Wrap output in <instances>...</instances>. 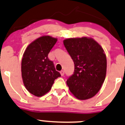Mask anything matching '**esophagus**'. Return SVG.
Segmentation results:
<instances>
[{"label":"esophagus","mask_w":125,"mask_h":125,"mask_svg":"<svg viewBox=\"0 0 125 125\" xmlns=\"http://www.w3.org/2000/svg\"><path fill=\"white\" fill-rule=\"evenodd\" d=\"M60 74H61V76H64V70H62V71L60 72Z\"/></svg>","instance_id":"34e87169"}]
</instances>
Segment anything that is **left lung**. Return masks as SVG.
Returning <instances> with one entry per match:
<instances>
[{
    "instance_id": "obj_1",
    "label": "left lung",
    "mask_w": 125,
    "mask_h": 125,
    "mask_svg": "<svg viewBox=\"0 0 125 125\" xmlns=\"http://www.w3.org/2000/svg\"><path fill=\"white\" fill-rule=\"evenodd\" d=\"M64 45L74 64L73 74L67 81L70 92L79 100L94 96L106 73V58L101 45L91 38H67Z\"/></svg>"
}]
</instances>
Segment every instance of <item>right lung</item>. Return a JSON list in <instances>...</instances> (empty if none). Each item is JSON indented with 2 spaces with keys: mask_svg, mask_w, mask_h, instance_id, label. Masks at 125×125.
I'll use <instances>...</instances> for the list:
<instances>
[{
  "mask_svg": "<svg viewBox=\"0 0 125 125\" xmlns=\"http://www.w3.org/2000/svg\"><path fill=\"white\" fill-rule=\"evenodd\" d=\"M57 38L42 36L27 47L21 60V77L24 85L30 93L41 97L48 93L54 81L61 76L55 70L48 54Z\"/></svg>",
  "mask_w": 125,
  "mask_h": 125,
  "instance_id": "right-lung-1",
  "label": "right lung"
}]
</instances>
